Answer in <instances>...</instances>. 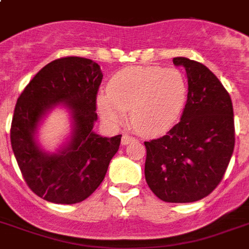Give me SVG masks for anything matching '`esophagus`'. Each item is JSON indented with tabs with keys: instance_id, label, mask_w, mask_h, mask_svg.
Returning a JSON list of instances; mask_svg holds the SVG:
<instances>
[{
	"instance_id": "34e87169",
	"label": "esophagus",
	"mask_w": 249,
	"mask_h": 249,
	"mask_svg": "<svg viewBox=\"0 0 249 249\" xmlns=\"http://www.w3.org/2000/svg\"><path fill=\"white\" fill-rule=\"evenodd\" d=\"M134 141H136V138H134V137L129 136V134H124V136H123V138H121V143L128 144V143H130V142H134Z\"/></svg>"
}]
</instances>
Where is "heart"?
Here are the masks:
<instances>
[{"mask_svg":"<svg viewBox=\"0 0 249 249\" xmlns=\"http://www.w3.org/2000/svg\"><path fill=\"white\" fill-rule=\"evenodd\" d=\"M109 93L98 97V111L111 125H120L130 111V124L142 136L168 132L182 113L187 98L185 76L176 68L130 67L113 76Z\"/></svg>","mask_w":249,"mask_h":249,"instance_id":"b5f03b06","label":"heart"}]
</instances>
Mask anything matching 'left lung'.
I'll list each match as a JSON object with an SVG mask.
<instances>
[{
  "label": "left lung",
  "mask_w": 249,
  "mask_h": 249,
  "mask_svg": "<svg viewBox=\"0 0 249 249\" xmlns=\"http://www.w3.org/2000/svg\"><path fill=\"white\" fill-rule=\"evenodd\" d=\"M189 93L181 120L165 136L144 142V177L166 203H193L208 196L224 178L235 144L231 98L204 64L183 56Z\"/></svg>",
  "instance_id": "left-lung-1"
}]
</instances>
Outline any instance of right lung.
Here are the masks:
<instances>
[{
    "mask_svg": "<svg viewBox=\"0 0 249 249\" xmlns=\"http://www.w3.org/2000/svg\"><path fill=\"white\" fill-rule=\"evenodd\" d=\"M102 77L101 67L93 60L64 56L38 71L18 98L10 141L21 176L37 196L56 204H75L103 181L121 134L107 138L93 132ZM56 104L71 109L74 133L67 148L49 156L33 137L40 117Z\"/></svg>",
    "mask_w": 249,
    "mask_h": 249,
    "instance_id": "add662e5",
    "label": "right lung"
}]
</instances>
